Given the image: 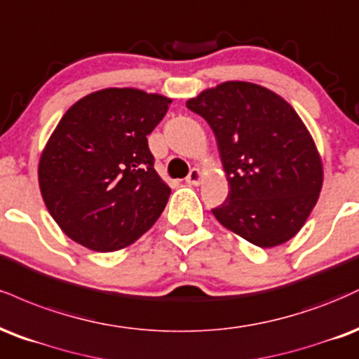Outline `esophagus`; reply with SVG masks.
I'll return each mask as SVG.
<instances>
[{
    "label": "esophagus",
    "mask_w": 359,
    "mask_h": 359,
    "mask_svg": "<svg viewBox=\"0 0 359 359\" xmlns=\"http://www.w3.org/2000/svg\"><path fill=\"white\" fill-rule=\"evenodd\" d=\"M201 178H203V172H201L200 168H193V170L189 171V175L187 176V183L193 184V187H198V184L201 183Z\"/></svg>",
    "instance_id": "34e87169"
}]
</instances>
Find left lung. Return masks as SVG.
<instances>
[{
  "instance_id": "left-lung-1",
  "label": "left lung",
  "mask_w": 359,
  "mask_h": 359,
  "mask_svg": "<svg viewBox=\"0 0 359 359\" xmlns=\"http://www.w3.org/2000/svg\"><path fill=\"white\" fill-rule=\"evenodd\" d=\"M187 107L212 128L229 181L215 218L257 247L292 238L323 188L321 156L292 105L262 86L230 80Z\"/></svg>"
}]
</instances>
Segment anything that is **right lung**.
I'll use <instances>...</instances> for the list:
<instances>
[{
    "mask_svg": "<svg viewBox=\"0 0 359 359\" xmlns=\"http://www.w3.org/2000/svg\"><path fill=\"white\" fill-rule=\"evenodd\" d=\"M170 104V97L111 87L63 114L41 151L38 183L67 237L94 252H116L154 225L171 188L154 170L146 136Z\"/></svg>",
    "mask_w": 359,
    "mask_h": 359,
    "instance_id": "add662e5",
    "label": "right lung"
}]
</instances>
